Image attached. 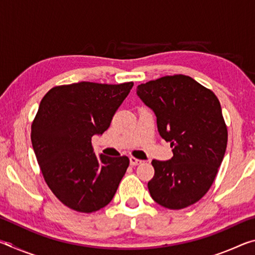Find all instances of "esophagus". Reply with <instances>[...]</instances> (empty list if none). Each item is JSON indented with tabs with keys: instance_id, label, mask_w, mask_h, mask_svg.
<instances>
[{
	"instance_id": "1",
	"label": "esophagus",
	"mask_w": 255,
	"mask_h": 255,
	"mask_svg": "<svg viewBox=\"0 0 255 255\" xmlns=\"http://www.w3.org/2000/svg\"><path fill=\"white\" fill-rule=\"evenodd\" d=\"M129 161H130V165H132V166L139 165V164L143 163V161H141V159H138V158L133 157V156H130V158H129Z\"/></svg>"
}]
</instances>
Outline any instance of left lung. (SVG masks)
I'll use <instances>...</instances> for the list:
<instances>
[{
	"instance_id": "8db88e82",
	"label": "left lung",
	"mask_w": 255,
	"mask_h": 255,
	"mask_svg": "<svg viewBox=\"0 0 255 255\" xmlns=\"http://www.w3.org/2000/svg\"><path fill=\"white\" fill-rule=\"evenodd\" d=\"M137 94L156 115L159 135L173 148L169 161H152L150 196L165 208H187L208 192L226 152L221 103L211 90L182 74L138 85Z\"/></svg>"
}]
</instances>
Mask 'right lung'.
Masks as SVG:
<instances>
[{
    "label": "right lung",
    "mask_w": 255,
    "mask_h": 255,
    "mask_svg": "<svg viewBox=\"0 0 255 255\" xmlns=\"http://www.w3.org/2000/svg\"><path fill=\"white\" fill-rule=\"evenodd\" d=\"M133 83L80 82L45 94L31 125V141L41 173L68 208L93 213L114 198L129 165L127 156L93 152L92 137L110 126Z\"/></svg>",
    "instance_id": "right-lung-1"
}]
</instances>
